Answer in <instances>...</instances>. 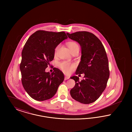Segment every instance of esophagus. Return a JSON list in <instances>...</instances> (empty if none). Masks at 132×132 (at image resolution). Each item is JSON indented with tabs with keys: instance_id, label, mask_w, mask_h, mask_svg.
Returning a JSON list of instances; mask_svg holds the SVG:
<instances>
[{
	"instance_id": "esophagus-1",
	"label": "esophagus",
	"mask_w": 132,
	"mask_h": 132,
	"mask_svg": "<svg viewBox=\"0 0 132 132\" xmlns=\"http://www.w3.org/2000/svg\"><path fill=\"white\" fill-rule=\"evenodd\" d=\"M69 79V77H68V76H65V78H64V80H68V79Z\"/></svg>"
}]
</instances>
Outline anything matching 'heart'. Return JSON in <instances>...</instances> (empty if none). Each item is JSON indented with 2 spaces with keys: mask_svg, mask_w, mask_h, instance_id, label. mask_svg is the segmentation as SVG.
Wrapping results in <instances>:
<instances>
[{
  "mask_svg": "<svg viewBox=\"0 0 132 132\" xmlns=\"http://www.w3.org/2000/svg\"><path fill=\"white\" fill-rule=\"evenodd\" d=\"M67 44L71 51H72L73 50H74L77 48H79L78 44L74 41L68 42L67 43ZM58 47H59V45H57L55 48V50H54L55 55L56 54L57 51L58 49ZM59 67L63 72H64L66 73L69 74L72 72V71L73 70V69L75 67V65L72 63H69L66 61H63L59 64Z\"/></svg>",
  "mask_w": 132,
  "mask_h": 132,
  "instance_id": "obj_1",
  "label": "heart"
}]
</instances>
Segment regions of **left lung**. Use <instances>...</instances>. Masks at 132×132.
Listing matches in <instances>:
<instances>
[{
    "label": "left lung",
    "mask_w": 132,
    "mask_h": 132,
    "mask_svg": "<svg viewBox=\"0 0 132 132\" xmlns=\"http://www.w3.org/2000/svg\"><path fill=\"white\" fill-rule=\"evenodd\" d=\"M67 35L81 47V60L76 74H85L81 81L76 76L70 78L76 82L74 87L70 90V94L73 99L83 104L93 103L105 89L109 77L105 48L101 40L91 32L77 31L71 34L67 32Z\"/></svg>",
    "instance_id": "left-lung-1"
}]
</instances>
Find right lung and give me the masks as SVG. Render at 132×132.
I'll use <instances>...</instances> for the list:
<instances>
[{"label":"right lung","instance_id":"add662e5","mask_svg":"<svg viewBox=\"0 0 132 132\" xmlns=\"http://www.w3.org/2000/svg\"><path fill=\"white\" fill-rule=\"evenodd\" d=\"M67 38L64 31L39 30L32 34L26 43L20 69L23 86L33 99H50L63 82L64 76L59 69L53 68L51 74L45 70L53 60L55 48Z\"/></svg>","mask_w":132,"mask_h":132}]
</instances>
